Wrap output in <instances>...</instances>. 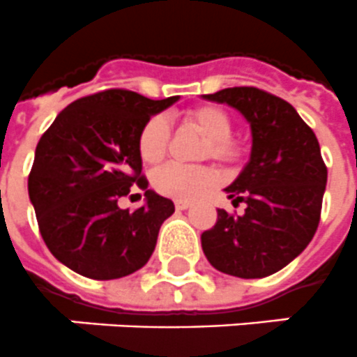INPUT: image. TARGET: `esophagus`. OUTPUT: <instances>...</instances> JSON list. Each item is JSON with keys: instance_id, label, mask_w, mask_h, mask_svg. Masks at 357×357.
Returning a JSON list of instances; mask_svg holds the SVG:
<instances>
[{"instance_id": "obj_1", "label": "esophagus", "mask_w": 357, "mask_h": 357, "mask_svg": "<svg viewBox=\"0 0 357 357\" xmlns=\"http://www.w3.org/2000/svg\"><path fill=\"white\" fill-rule=\"evenodd\" d=\"M175 206H176V210H188V208L192 206V202H190V201H181V199H176Z\"/></svg>"}]
</instances>
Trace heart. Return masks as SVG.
Listing matches in <instances>:
<instances>
[{"mask_svg":"<svg viewBox=\"0 0 357 357\" xmlns=\"http://www.w3.org/2000/svg\"><path fill=\"white\" fill-rule=\"evenodd\" d=\"M186 119L206 136V144L202 147V158H213L218 162H234L239 156V145L230 139L232 119L223 108L204 105L193 108ZM169 144V125L162 116L151 118L144 125L138 138V151L145 164H158L165 156ZM218 182V175L212 167L206 165H181L167 164L153 175V186L158 193L173 199H195L210 190Z\"/></svg>","mask_w":357,"mask_h":357,"instance_id":"1","label":"heart"}]
</instances>
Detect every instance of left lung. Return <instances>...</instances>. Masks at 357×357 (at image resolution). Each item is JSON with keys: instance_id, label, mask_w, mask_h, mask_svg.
Here are the masks:
<instances>
[{"instance_id": "8db88e82", "label": "left lung", "mask_w": 357, "mask_h": 357, "mask_svg": "<svg viewBox=\"0 0 357 357\" xmlns=\"http://www.w3.org/2000/svg\"><path fill=\"white\" fill-rule=\"evenodd\" d=\"M236 108L250 127V156L225 188L243 215L218 210L202 232L208 261L225 275L264 278L284 269L312 241L319 227L328 171L313 130L284 99L252 86L202 96Z\"/></svg>"}]
</instances>
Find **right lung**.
<instances>
[{"label": "right lung", "instance_id": "right-lung-1", "mask_svg": "<svg viewBox=\"0 0 357 357\" xmlns=\"http://www.w3.org/2000/svg\"><path fill=\"white\" fill-rule=\"evenodd\" d=\"M175 98L153 101L129 90L77 99L40 138L29 175V199L40 234L61 264L93 280L132 275L149 261L162 223L175 212L171 199L147 190L139 132ZM136 181L144 206H117Z\"/></svg>", "mask_w": 357, "mask_h": 357}]
</instances>
